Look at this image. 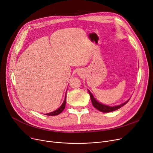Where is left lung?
<instances>
[{
    "mask_svg": "<svg viewBox=\"0 0 153 153\" xmlns=\"http://www.w3.org/2000/svg\"><path fill=\"white\" fill-rule=\"evenodd\" d=\"M88 91H89V94H90V96H91V101H92V105L93 106L96 108L98 110L102 111V112H103V113H107V112H110V111H115L116 110H118L120 108H121L122 107H123L124 105H125V104L129 101V100H128L127 101H126L125 103L121 104V105H117V106H114V107H110V106H108V105H104V104H102L99 102H97V100H96L95 99V98L94 97L93 95L91 94V92L88 90Z\"/></svg>",
    "mask_w": 153,
    "mask_h": 153,
    "instance_id": "8db88e82",
    "label": "left lung"
}]
</instances>
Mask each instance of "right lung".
<instances>
[{
  "label": "right lung",
  "mask_w": 153,
  "mask_h": 153,
  "mask_svg": "<svg viewBox=\"0 0 153 153\" xmlns=\"http://www.w3.org/2000/svg\"><path fill=\"white\" fill-rule=\"evenodd\" d=\"M66 94L65 95V99H64V100L62 103V104L61 105V106L58 108L57 110H56L55 111L51 112V113L49 114H46V115H50V116H54V115H58L59 114H60L61 112L63 111V110L65 108V106H66Z\"/></svg>",
  "instance_id": "obj_1"
}]
</instances>
